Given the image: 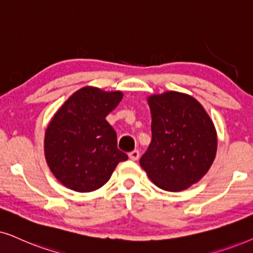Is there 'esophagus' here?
Listing matches in <instances>:
<instances>
[{
	"label": "esophagus",
	"mask_w": 253,
	"mask_h": 253,
	"mask_svg": "<svg viewBox=\"0 0 253 253\" xmlns=\"http://www.w3.org/2000/svg\"><path fill=\"white\" fill-rule=\"evenodd\" d=\"M128 156H129V158L132 161H137L139 160V157H140V153H139V150H133V151H130V153L128 154Z\"/></svg>",
	"instance_id": "1"
}]
</instances>
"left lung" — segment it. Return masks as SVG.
I'll return each mask as SVG.
<instances>
[{
	"label": "left lung",
	"instance_id": "obj_1",
	"mask_svg": "<svg viewBox=\"0 0 253 253\" xmlns=\"http://www.w3.org/2000/svg\"><path fill=\"white\" fill-rule=\"evenodd\" d=\"M151 113L149 148L140 166L162 190L179 192L211 169L217 134L204 106L187 93L166 91L147 98Z\"/></svg>",
	"mask_w": 253,
	"mask_h": 253
}]
</instances>
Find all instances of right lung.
Returning <instances> with one entry per match:
<instances>
[{"label": "right lung", "mask_w": 253, "mask_h": 253, "mask_svg": "<svg viewBox=\"0 0 253 253\" xmlns=\"http://www.w3.org/2000/svg\"><path fill=\"white\" fill-rule=\"evenodd\" d=\"M121 91L84 86L74 92L49 121L43 150L49 170L62 185L92 192L105 185L119 162L117 134L106 116L123 99Z\"/></svg>", "instance_id": "obj_1"}]
</instances>
